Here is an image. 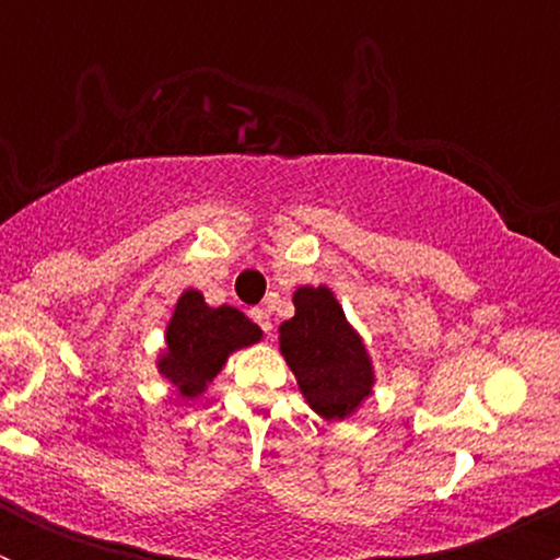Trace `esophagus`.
Wrapping results in <instances>:
<instances>
[{"label": "esophagus", "mask_w": 560, "mask_h": 560, "mask_svg": "<svg viewBox=\"0 0 560 560\" xmlns=\"http://www.w3.org/2000/svg\"><path fill=\"white\" fill-rule=\"evenodd\" d=\"M248 316H252L254 325H257L259 330L270 332V316H268V312H265V308H252V312H248Z\"/></svg>", "instance_id": "1"}]
</instances>
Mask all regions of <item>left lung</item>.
Returning a JSON list of instances; mask_svg holds the SVG:
<instances>
[{
	"label": "left lung",
	"instance_id": "obj_1",
	"mask_svg": "<svg viewBox=\"0 0 560 560\" xmlns=\"http://www.w3.org/2000/svg\"><path fill=\"white\" fill-rule=\"evenodd\" d=\"M295 316L281 325V354L308 406L325 420H343L371 393L374 371L358 332L327 287H301Z\"/></svg>",
	"mask_w": 560,
	"mask_h": 560
}]
</instances>
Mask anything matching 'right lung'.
Wrapping results in <instances>:
<instances>
[{
    "mask_svg": "<svg viewBox=\"0 0 560 560\" xmlns=\"http://www.w3.org/2000/svg\"><path fill=\"white\" fill-rule=\"evenodd\" d=\"M259 336V327L238 308H211L200 292L186 290L167 325V354L160 360V371L180 395L195 398L222 371L233 349L248 347Z\"/></svg>",
    "mask_w": 560,
    "mask_h": 560,
    "instance_id": "right-lung-1",
    "label": "right lung"
}]
</instances>
